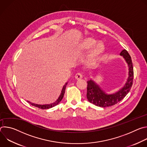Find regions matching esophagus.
I'll list each match as a JSON object with an SVG mask.
<instances>
[{
    "mask_svg": "<svg viewBox=\"0 0 147 147\" xmlns=\"http://www.w3.org/2000/svg\"><path fill=\"white\" fill-rule=\"evenodd\" d=\"M75 78L77 80L78 79H81L82 78V74L81 73H77L75 75Z\"/></svg>",
    "mask_w": 147,
    "mask_h": 147,
    "instance_id": "1",
    "label": "esophagus"
}]
</instances>
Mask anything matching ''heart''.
<instances>
[{
	"label": "heart",
	"instance_id": "obj_1",
	"mask_svg": "<svg viewBox=\"0 0 147 147\" xmlns=\"http://www.w3.org/2000/svg\"><path fill=\"white\" fill-rule=\"evenodd\" d=\"M96 43L97 41L95 39L92 38H87L82 40L78 44L77 47L78 52L81 53H85L89 51L94 46L90 55V60L94 61L103 53L105 49V47L102 42L98 43L96 45Z\"/></svg>",
	"mask_w": 147,
	"mask_h": 147
}]
</instances>
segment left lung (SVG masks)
I'll use <instances>...</instances> for the list:
<instances>
[{
	"label": "left lung",
	"instance_id": "obj_1",
	"mask_svg": "<svg viewBox=\"0 0 147 147\" xmlns=\"http://www.w3.org/2000/svg\"><path fill=\"white\" fill-rule=\"evenodd\" d=\"M120 55L124 58L127 64L129 76L125 84L119 91L113 94H107L92 79L87 81V99L90 103L97 107L106 108L113 106L121 100L130 91L134 77L131 59L128 52L125 49L120 52Z\"/></svg>",
	"mask_w": 147,
	"mask_h": 147
}]
</instances>
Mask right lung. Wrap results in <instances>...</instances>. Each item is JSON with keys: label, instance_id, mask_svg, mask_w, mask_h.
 I'll return each instance as SVG.
<instances>
[{"label": "right lung", "instance_id": "right-lung-1", "mask_svg": "<svg viewBox=\"0 0 147 147\" xmlns=\"http://www.w3.org/2000/svg\"><path fill=\"white\" fill-rule=\"evenodd\" d=\"M68 82H67L63 86V87L62 88V90H61V93H60V95H59V98H57V99L53 103H50V104H45V105H39V104H36V103H32L28 100H27V102L30 103L32 106H34V107H35L36 108H40V109H49V108H51L52 107H54L55 106L57 105V104L59 103V102L62 100L63 98V96H64V94H65V90H66V87L67 84Z\"/></svg>", "mask_w": 147, "mask_h": 147}]
</instances>
